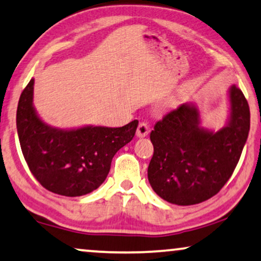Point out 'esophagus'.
Wrapping results in <instances>:
<instances>
[{"label": "esophagus", "instance_id": "obj_1", "mask_svg": "<svg viewBox=\"0 0 261 261\" xmlns=\"http://www.w3.org/2000/svg\"><path fill=\"white\" fill-rule=\"evenodd\" d=\"M149 131H150V129H149L148 124H146L145 122H141V123L138 124L137 132H136V135H137V137L143 138V137H145V136L149 134Z\"/></svg>", "mask_w": 261, "mask_h": 261}]
</instances>
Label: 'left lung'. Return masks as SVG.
Listing matches in <instances>:
<instances>
[{
  "instance_id": "1",
  "label": "left lung",
  "mask_w": 261,
  "mask_h": 261,
  "mask_svg": "<svg viewBox=\"0 0 261 261\" xmlns=\"http://www.w3.org/2000/svg\"><path fill=\"white\" fill-rule=\"evenodd\" d=\"M229 116L218 131L202 126L199 108L185 102L168 112L150 134V186L172 204L201 203L218 194L239 162L249 132V106L241 90H228Z\"/></svg>"
}]
</instances>
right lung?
I'll use <instances>...</instances> for the list:
<instances>
[{
  "label": "right lung",
  "mask_w": 261,
  "mask_h": 261,
  "mask_svg": "<svg viewBox=\"0 0 261 261\" xmlns=\"http://www.w3.org/2000/svg\"><path fill=\"white\" fill-rule=\"evenodd\" d=\"M33 93L31 79L16 112L17 135L29 170L43 188L59 195L75 197L93 192L108 177L116 152L134 138L138 120L122 127L58 129L40 118Z\"/></svg>",
  "instance_id": "1"
}]
</instances>
